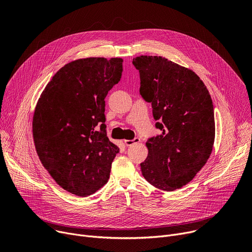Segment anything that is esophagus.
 I'll list each match as a JSON object with an SVG mask.
<instances>
[{
    "label": "esophagus",
    "instance_id": "34e87169",
    "mask_svg": "<svg viewBox=\"0 0 252 252\" xmlns=\"http://www.w3.org/2000/svg\"><path fill=\"white\" fill-rule=\"evenodd\" d=\"M124 142H125V144L128 147V146H132L133 144L139 143V142H140V139H139V138H135L133 140H125Z\"/></svg>",
    "mask_w": 252,
    "mask_h": 252
}]
</instances>
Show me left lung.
Listing matches in <instances>:
<instances>
[{
  "label": "left lung",
  "instance_id": "obj_1",
  "mask_svg": "<svg viewBox=\"0 0 252 252\" xmlns=\"http://www.w3.org/2000/svg\"><path fill=\"white\" fill-rule=\"evenodd\" d=\"M140 93L152 103L156 127L148 157L141 163L145 179L153 187L173 191L187 186L203 168L215 142L212 98L204 82L190 69L157 56H140Z\"/></svg>",
  "mask_w": 252,
  "mask_h": 252
}]
</instances>
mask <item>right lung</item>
<instances>
[{
	"label": "right lung",
	"mask_w": 252,
	"mask_h": 252,
	"mask_svg": "<svg viewBox=\"0 0 252 252\" xmlns=\"http://www.w3.org/2000/svg\"><path fill=\"white\" fill-rule=\"evenodd\" d=\"M123 62L86 58L64 64L47 83L33 113L39 160L61 188L78 196L104 186L120 151L107 138L103 123L104 98L121 81Z\"/></svg>",
	"instance_id": "1"
}]
</instances>
